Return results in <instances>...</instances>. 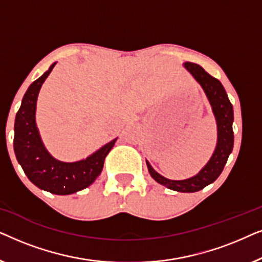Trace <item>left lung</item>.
I'll list each match as a JSON object with an SVG mask.
<instances>
[{
	"label": "left lung",
	"instance_id": "obj_1",
	"mask_svg": "<svg viewBox=\"0 0 262 262\" xmlns=\"http://www.w3.org/2000/svg\"><path fill=\"white\" fill-rule=\"evenodd\" d=\"M184 67L187 69L195 81L202 85L205 94L209 99L210 105L212 107V112L217 123V145L205 167L194 177L186 179V180H169L162 177L154 169L148 161L146 166L154 180L160 185L166 186L167 188L173 191L192 193L198 192L207 185L212 184L220 177L224 169L228 157L234 148V131H232V121H234V110L229 100L227 92L217 78L207 74L202 67L195 63L186 62Z\"/></svg>",
	"mask_w": 262,
	"mask_h": 262
}]
</instances>
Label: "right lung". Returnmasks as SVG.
I'll return each mask as SVG.
<instances>
[{
  "label": "right lung",
  "instance_id": "obj_1",
  "mask_svg": "<svg viewBox=\"0 0 262 262\" xmlns=\"http://www.w3.org/2000/svg\"><path fill=\"white\" fill-rule=\"evenodd\" d=\"M55 66L53 63L25 93L14 125V151L32 184L53 194L67 195L87 188L95 181L117 138L77 162H62L50 155L35 124V107L39 91Z\"/></svg>",
  "mask_w": 262,
  "mask_h": 262
}]
</instances>
